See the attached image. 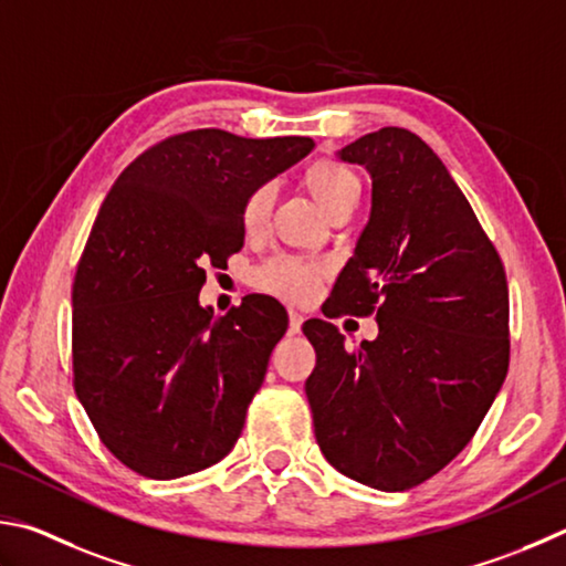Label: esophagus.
<instances>
[{"label":"esophagus","mask_w":566,"mask_h":566,"mask_svg":"<svg viewBox=\"0 0 566 566\" xmlns=\"http://www.w3.org/2000/svg\"><path fill=\"white\" fill-rule=\"evenodd\" d=\"M303 315L298 313V311H289V331L295 335V333H301V328H303Z\"/></svg>","instance_id":"1"}]
</instances>
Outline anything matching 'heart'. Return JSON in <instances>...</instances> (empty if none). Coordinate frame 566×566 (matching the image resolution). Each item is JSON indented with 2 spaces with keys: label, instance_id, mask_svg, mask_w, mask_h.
Instances as JSON below:
<instances>
[{
  "label": "heart",
  "instance_id": "b5f03b06",
  "mask_svg": "<svg viewBox=\"0 0 566 566\" xmlns=\"http://www.w3.org/2000/svg\"><path fill=\"white\" fill-rule=\"evenodd\" d=\"M305 184H308L311 193L315 201L321 203L325 213H331L333 208L343 203H355L358 201V178L353 176L350 168L333 161H318L308 168L305 174ZM275 198L273 184H261L255 191L248 196L243 206V223L245 228H258L263 221L268 211H271ZM323 275L321 263L303 261V258L293 255H275L271 261L263 263L255 271V285L265 293H273L277 298L293 301V303H305L311 301L315 291H318V281Z\"/></svg>",
  "mask_w": 566,
  "mask_h": 566
}]
</instances>
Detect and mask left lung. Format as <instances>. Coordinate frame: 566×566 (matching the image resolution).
Masks as SVG:
<instances>
[{
	"instance_id": "obj_1",
	"label": "left lung",
	"mask_w": 566,
	"mask_h": 566,
	"mask_svg": "<svg viewBox=\"0 0 566 566\" xmlns=\"http://www.w3.org/2000/svg\"><path fill=\"white\" fill-rule=\"evenodd\" d=\"M373 181L370 218L325 315H370L378 338L345 348L305 321L315 440L345 478L382 492L430 480L472 440L510 365V291L497 251L438 154L385 126L338 151Z\"/></svg>"
}]
</instances>
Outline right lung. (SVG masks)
<instances>
[{"mask_svg":"<svg viewBox=\"0 0 566 566\" xmlns=\"http://www.w3.org/2000/svg\"><path fill=\"white\" fill-rule=\"evenodd\" d=\"M308 136L198 128L148 148L98 208L72 289L74 390L116 460L151 480L233 450L289 313L245 295L216 318L203 265L241 251L258 186L313 151Z\"/></svg>","mask_w":566,"mask_h":566,"instance_id":"right-lung-1","label":"right lung"}]
</instances>
